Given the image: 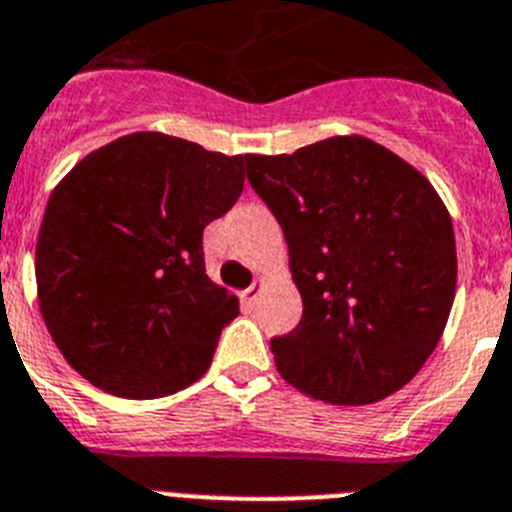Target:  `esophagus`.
I'll use <instances>...</instances> for the list:
<instances>
[{"label":"esophagus","instance_id":"1","mask_svg":"<svg viewBox=\"0 0 512 512\" xmlns=\"http://www.w3.org/2000/svg\"><path fill=\"white\" fill-rule=\"evenodd\" d=\"M261 287H264V282H259V279H256V282H253V285L248 287V290L240 292V300H243V303H246V305H253V303H256V300H259Z\"/></svg>","mask_w":512,"mask_h":512}]
</instances>
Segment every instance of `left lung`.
I'll list each match as a JSON object with an SVG mask.
<instances>
[{
	"label": "left lung",
	"instance_id": "8db88e82",
	"mask_svg": "<svg viewBox=\"0 0 512 512\" xmlns=\"http://www.w3.org/2000/svg\"><path fill=\"white\" fill-rule=\"evenodd\" d=\"M248 183L290 248L303 318L274 336L279 375L318 401L362 406L412 381L456 295L451 214L417 168L365 137L246 155Z\"/></svg>",
	"mask_w": 512,
	"mask_h": 512
}]
</instances>
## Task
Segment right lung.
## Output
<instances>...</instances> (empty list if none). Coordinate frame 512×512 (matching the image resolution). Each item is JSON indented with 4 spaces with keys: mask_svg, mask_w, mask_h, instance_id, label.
Here are the masks:
<instances>
[{
    "mask_svg": "<svg viewBox=\"0 0 512 512\" xmlns=\"http://www.w3.org/2000/svg\"><path fill=\"white\" fill-rule=\"evenodd\" d=\"M246 157L137 131L82 157L36 246L41 316L64 360L121 399L199 381L238 298L204 269L202 233L238 202Z\"/></svg>",
    "mask_w": 512,
    "mask_h": 512,
    "instance_id": "1",
    "label": "right lung"
}]
</instances>
